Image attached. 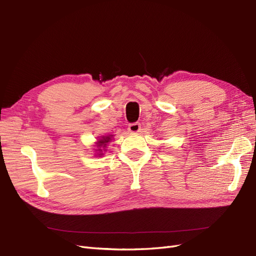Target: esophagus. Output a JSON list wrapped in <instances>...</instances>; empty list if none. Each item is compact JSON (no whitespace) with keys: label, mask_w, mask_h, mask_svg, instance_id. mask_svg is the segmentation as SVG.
Masks as SVG:
<instances>
[{"label":"esophagus","mask_w":256,"mask_h":256,"mask_svg":"<svg viewBox=\"0 0 256 256\" xmlns=\"http://www.w3.org/2000/svg\"><path fill=\"white\" fill-rule=\"evenodd\" d=\"M128 130L130 132V133H137V132L140 130V123L138 122L130 123V124H128Z\"/></svg>","instance_id":"34e87169"}]
</instances>
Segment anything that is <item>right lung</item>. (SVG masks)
<instances>
[{
  "label": "right lung",
  "instance_id": "add662e5",
  "mask_svg": "<svg viewBox=\"0 0 256 256\" xmlns=\"http://www.w3.org/2000/svg\"><path fill=\"white\" fill-rule=\"evenodd\" d=\"M110 140V136H107V137H103V139H100L98 140V148H105L106 146V144ZM98 151H102L101 149H98ZM101 155V154H100Z\"/></svg>",
  "mask_w": 256,
  "mask_h": 256
}]
</instances>
